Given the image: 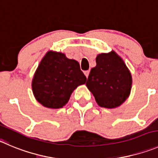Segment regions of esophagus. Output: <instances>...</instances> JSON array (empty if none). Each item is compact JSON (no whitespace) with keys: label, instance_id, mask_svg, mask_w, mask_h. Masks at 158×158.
<instances>
[{"label":"esophagus","instance_id":"34e87169","mask_svg":"<svg viewBox=\"0 0 158 158\" xmlns=\"http://www.w3.org/2000/svg\"><path fill=\"white\" fill-rule=\"evenodd\" d=\"M84 74H85V76H86V78H88V76H89V71H85V72H84Z\"/></svg>","mask_w":158,"mask_h":158}]
</instances>
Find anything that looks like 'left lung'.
I'll return each instance as SVG.
<instances>
[{
  "mask_svg": "<svg viewBox=\"0 0 158 158\" xmlns=\"http://www.w3.org/2000/svg\"><path fill=\"white\" fill-rule=\"evenodd\" d=\"M97 65L90 70L86 86L98 105L106 108L118 107L128 98L132 76L127 66L115 52L98 54Z\"/></svg>",
  "mask_w": 158,
  "mask_h": 158,
  "instance_id": "8db88e82",
  "label": "left lung"
}]
</instances>
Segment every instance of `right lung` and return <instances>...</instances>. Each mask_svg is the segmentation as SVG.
Returning a JSON list of instances; mask_svg holds the SVG:
<instances>
[{
    "instance_id": "add662e5",
    "label": "right lung",
    "mask_w": 158,
    "mask_h": 158,
    "mask_svg": "<svg viewBox=\"0 0 158 158\" xmlns=\"http://www.w3.org/2000/svg\"><path fill=\"white\" fill-rule=\"evenodd\" d=\"M86 81L77 61L67 58L62 53L49 51L36 69L32 92L44 107L61 108L67 104L73 90Z\"/></svg>"
}]
</instances>
